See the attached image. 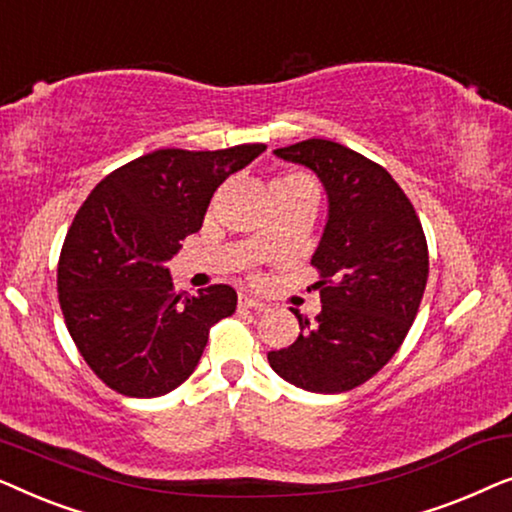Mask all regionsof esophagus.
I'll return each mask as SVG.
<instances>
[{
	"label": "esophagus",
	"mask_w": 512,
	"mask_h": 512,
	"mask_svg": "<svg viewBox=\"0 0 512 512\" xmlns=\"http://www.w3.org/2000/svg\"><path fill=\"white\" fill-rule=\"evenodd\" d=\"M240 307H244V310H258V312H263L268 305H265L263 300L249 296V293H240Z\"/></svg>",
	"instance_id": "esophagus-1"
}]
</instances>
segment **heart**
<instances>
[{"label": "heart", "mask_w": 512, "mask_h": 512, "mask_svg": "<svg viewBox=\"0 0 512 512\" xmlns=\"http://www.w3.org/2000/svg\"><path fill=\"white\" fill-rule=\"evenodd\" d=\"M298 179H305L303 174H289V177H282V179H277L275 184H286V181H298Z\"/></svg>", "instance_id": "heart-1"}]
</instances>
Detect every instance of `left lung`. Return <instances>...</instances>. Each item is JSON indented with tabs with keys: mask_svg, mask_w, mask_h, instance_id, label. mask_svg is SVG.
Listing matches in <instances>:
<instances>
[{
	"mask_svg": "<svg viewBox=\"0 0 512 512\" xmlns=\"http://www.w3.org/2000/svg\"><path fill=\"white\" fill-rule=\"evenodd\" d=\"M324 184L328 219L312 265L321 312L298 317L296 342L268 354L272 370L314 394L370 380L408 335L429 277V249L415 207L391 174L331 139L275 151Z\"/></svg>",
	"mask_w": 512,
	"mask_h": 512,
	"instance_id": "left-lung-1",
	"label": "left lung"
}]
</instances>
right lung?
Here are the masks:
<instances>
[{
    "label": "right lung",
    "instance_id": "obj_1",
    "mask_svg": "<svg viewBox=\"0 0 512 512\" xmlns=\"http://www.w3.org/2000/svg\"><path fill=\"white\" fill-rule=\"evenodd\" d=\"M268 149H158L93 188L62 244L58 293L67 331L118 394L156 398L188 380L209 328L237 307L228 284L174 293L167 263L198 233L230 174Z\"/></svg>",
    "mask_w": 512,
    "mask_h": 512
}]
</instances>
